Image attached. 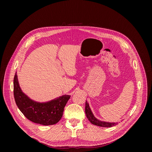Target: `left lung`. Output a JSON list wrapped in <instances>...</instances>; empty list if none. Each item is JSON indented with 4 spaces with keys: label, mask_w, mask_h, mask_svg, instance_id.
I'll use <instances>...</instances> for the list:
<instances>
[{
    "label": "left lung",
    "mask_w": 152,
    "mask_h": 152,
    "mask_svg": "<svg viewBox=\"0 0 152 152\" xmlns=\"http://www.w3.org/2000/svg\"><path fill=\"white\" fill-rule=\"evenodd\" d=\"M86 117L88 118V120L91 122V124H94L95 126H98L100 127H113L114 126H116L118 124V122H106L103 121H100L98 119L96 118L94 115L92 113L91 108L89 106V104L86 102Z\"/></svg>",
    "instance_id": "8db88e82"
}]
</instances>
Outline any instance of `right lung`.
I'll use <instances>...</instances> for the list:
<instances>
[{
  "mask_svg": "<svg viewBox=\"0 0 152 152\" xmlns=\"http://www.w3.org/2000/svg\"><path fill=\"white\" fill-rule=\"evenodd\" d=\"M13 83L16 105L28 120L44 126L53 125L60 121L64 108L70 98V95H63L47 103H37L23 93L18 83L16 73Z\"/></svg>",
  "mask_w": 152,
  "mask_h": 152,
  "instance_id": "obj_1",
  "label": "right lung"
}]
</instances>
